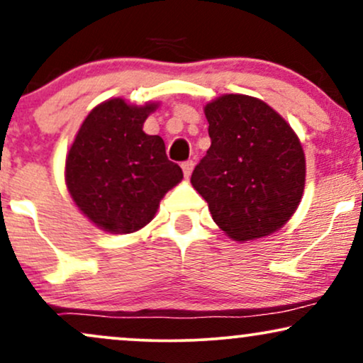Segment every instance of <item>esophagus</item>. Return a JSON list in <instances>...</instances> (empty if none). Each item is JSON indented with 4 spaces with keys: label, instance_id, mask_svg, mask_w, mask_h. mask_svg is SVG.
<instances>
[{
    "label": "esophagus",
    "instance_id": "obj_1",
    "mask_svg": "<svg viewBox=\"0 0 363 363\" xmlns=\"http://www.w3.org/2000/svg\"><path fill=\"white\" fill-rule=\"evenodd\" d=\"M193 169H194V162H193V160L182 162V172H184L186 177L191 176V172H193Z\"/></svg>",
    "mask_w": 363,
    "mask_h": 363
}]
</instances>
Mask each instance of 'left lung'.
Here are the masks:
<instances>
[{
    "instance_id": "8db88e82",
    "label": "left lung",
    "mask_w": 363,
    "mask_h": 363,
    "mask_svg": "<svg viewBox=\"0 0 363 363\" xmlns=\"http://www.w3.org/2000/svg\"><path fill=\"white\" fill-rule=\"evenodd\" d=\"M205 114L211 147L193 170V187L234 240L273 234L301 203V141L268 104L247 95H223L208 104Z\"/></svg>"
}]
</instances>
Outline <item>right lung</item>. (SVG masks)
Instances as JSON below:
<instances>
[{
	"label": "right lung",
	"instance_id": "add662e5",
	"mask_svg": "<svg viewBox=\"0 0 363 363\" xmlns=\"http://www.w3.org/2000/svg\"><path fill=\"white\" fill-rule=\"evenodd\" d=\"M155 109L112 99L83 121L66 157V186L74 203L97 227L131 234L155 215L158 203L182 179L160 136L143 131Z\"/></svg>",
	"mask_w": 363,
	"mask_h": 363
}]
</instances>
